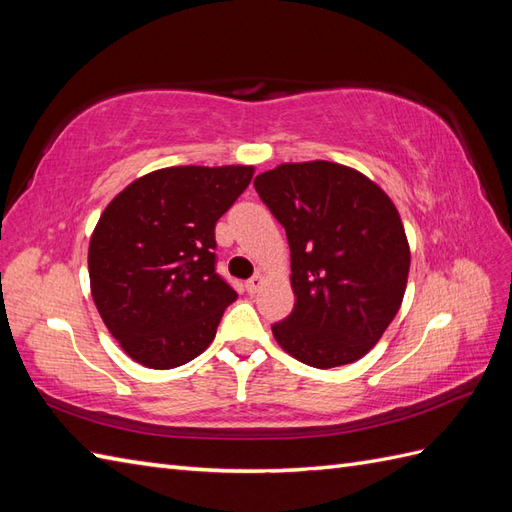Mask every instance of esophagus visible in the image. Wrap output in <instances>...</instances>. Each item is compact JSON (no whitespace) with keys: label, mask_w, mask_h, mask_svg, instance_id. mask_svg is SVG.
Instances as JSON below:
<instances>
[{"label":"esophagus","mask_w":512,"mask_h":512,"mask_svg":"<svg viewBox=\"0 0 512 512\" xmlns=\"http://www.w3.org/2000/svg\"><path fill=\"white\" fill-rule=\"evenodd\" d=\"M262 284H264V277L262 275H255V277H250L246 281V290L250 292V295H255V292L262 288Z\"/></svg>","instance_id":"esophagus-1"}]
</instances>
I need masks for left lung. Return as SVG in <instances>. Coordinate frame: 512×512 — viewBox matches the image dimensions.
<instances>
[{"instance_id":"left-lung-1","label":"left lung","mask_w":512,"mask_h":512,"mask_svg":"<svg viewBox=\"0 0 512 512\" xmlns=\"http://www.w3.org/2000/svg\"><path fill=\"white\" fill-rule=\"evenodd\" d=\"M290 246L295 308L273 325L310 367L354 363L378 343L405 297L409 244L394 202L363 173L328 160L255 178Z\"/></svg>"}]
</instances>
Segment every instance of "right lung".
Returning <instances> with one entry per match:
<instances>
[{"label":"right lung","instance_id":"right-lung-1","mask_svg":"<svg viewBox=\"0 0 512 512\" xmlns=\"http://www.w3.org/2000/svg\"><path fill=\"white\" fill-rule=\"evenodd\" d=\"M253 173L244 165L158 169L107 204L90 239L92 299L136 363L180 367L215 339L237 299L215 270V224Z\"/></svg>","mask_w":512,"mask_h":512}]
</instances>
